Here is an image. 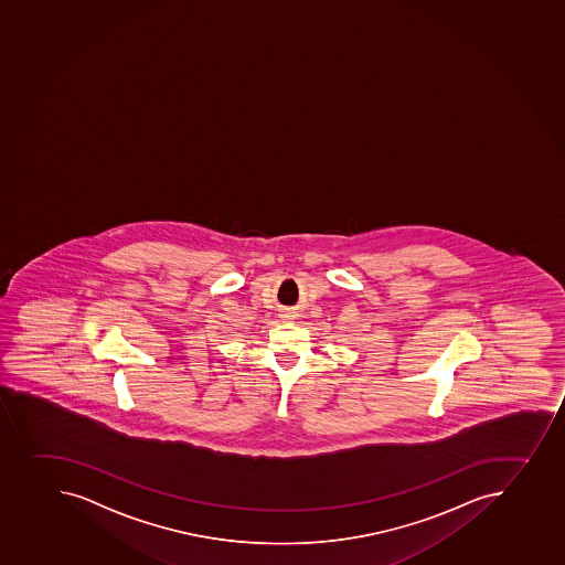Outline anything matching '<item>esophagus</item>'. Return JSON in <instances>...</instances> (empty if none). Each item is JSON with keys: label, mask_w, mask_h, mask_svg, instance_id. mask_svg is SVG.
<instances>
[{"label": "esophagus", "mask_w": 565, "mask_h": 565, "mask_svg": "<svg viewBox=\"0 0 565 565\" xmlns=\"http://www.w3.org/2000/svg\"><path fill=\"white\" fill-rule=\"evenodd\" d=\"M290 317V312H287V315H285L284 318H289Z\"/></svg>", "instance_id": "1"}]
</instances>
